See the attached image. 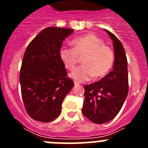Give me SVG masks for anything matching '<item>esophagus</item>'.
Here are the masks:
<instances>
[{"label":"esophagus","mask_w":148,"mask_h":148,"mask_svg":"<svg viewBox=\"0 0 148 148\" xmlns=\"http://www.w3.org/2000/svg\"><path fill=\"white\" fill-rule=\"evenodd\" d=\"M74 85H75V86H78V85H79V83L77 82H74Z\"/></svg>","instance_id":"1"}]
</instances>
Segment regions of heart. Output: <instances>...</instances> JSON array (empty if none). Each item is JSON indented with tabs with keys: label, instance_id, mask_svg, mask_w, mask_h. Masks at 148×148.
<instances>
[{
	"label": "heart",
	"instance_id": "1",
	"mask_svg": "<svg viewBox=\"0 0 148 148\" xmlns=\"http://www.w3.org/2000/svg\"><path fill=\"white\" fill-rule=\"evenodd\" d=\"M73 48L62 46L59 49V58L64 66L74 69L79 57H82L83 65L74 69L70 77L77 82H86L103 78L110 71L114 64V55L104 41L92 34L77 37L71 41Z\"/></svg>",
	"mask_w": 148,
	"mask_h": 148
}]
</instances>
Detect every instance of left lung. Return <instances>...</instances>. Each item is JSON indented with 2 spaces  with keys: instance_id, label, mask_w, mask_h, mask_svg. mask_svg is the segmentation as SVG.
Listing matches in <instances>:
<instances>
[{
  "instance_id": "8db88e82",
  "label": "left lung",
  "mask_w": 148,
  "mask_h": 148,
  "mask_svg": "<svg viewBox=\"0 0 148 148\" xmlns=\"http://www.w3.org/2000/svg\"><path fill=\"white\" fill-rule=\"evenodd\" d=\"M112 40L114 51L113 70L99 82L85 85L82 113L96 124L113 120L120 111L128 95L126 53L120 40L104 29Z\"/></svg>"
}]
</instances>
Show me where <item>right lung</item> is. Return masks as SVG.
Wrapping results in <instances>:
<instances>
[{
	"mask_svg": "<svg viewBox=\"0 0 148 148\" xmlns=\"http://www.w3.org/2000/svg\"><path fill=\"white\" fill-rule=\"evenodd\" d=\"M73 31L46 28L25 51L19 81L25 108L34 120L49 122L59 117L64 99L74 86L59 53L63 41Z\"/></svg>",
	"mask_w": 148,
	"mask_h": 148,
	"instance_id": "add662e5",
	"label": "right lung"
}]
</instances>
